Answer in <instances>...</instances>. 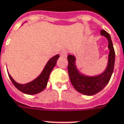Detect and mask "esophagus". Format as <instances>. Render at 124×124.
<instances>
[{
    "label": "esophagus",
    "mask_w": 124,
    "mask_h": 124,
    "mask_svg": "<svg viewBox=\"0 0 124 124\" xmlns=\"http://www.w3.org/2000/svg\"><path fill=\"white\" fill-rule=\"evenodd\" d=\"M68 52L66 50H62L60 52V56L62 57H66L67 56Z\"/></svg>",
    "instance_id": "34e87169"
}]
</instances>
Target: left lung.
Returning a JSON list of instances; mask_svg holds the SVG:
<instances>
[{"label": "left lung", "mask_w": 124, "mask_h": 124, "mask_svg": "<svg viewBox=\"0 0 124 124\" xmlns=\"http://www.w3.org/2000/svg\"><path fill=\"white\" fill-rule=\"evenodd\" d=\"M100 34L108 40V49L109 50L108 65L102 73L92 76L85 75L81 73L76 66V58L74 55L68 56V71L70 82L78 92L86 96H93L103 90L109 82L114 71L115 52L111 36L104 30H101Z\"/></svg>", "instance_id": "obj_1"}]
</instances>
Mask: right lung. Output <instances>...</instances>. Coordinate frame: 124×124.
I'll list each match as a JSON object with an SVG mask.
<instances>
[{"label":"right lung","mask_w":124,"mask_h":124,"mask_svg":"<svg viewBox=\"0 0 124 124\" xmlns=\"http://www.w3.org/2000/svg\"><path fill=\"white\" fill-rule=\"evenodd\" d=\"M59 57L60 56L58 54H56V56L52 57L46 63L40 74L34 80L31 81L28 83L24 84L18 83L12 78V76L10 75L9 73H8L10 79L12 81L14 86L18 90H20L23 93L30 94V95H34L40 93L42 91H43L44 89H45L47 86L50 74L54 66H56L57 60Z\"/></svg>","instance_id":"right-lung-1"}]
</instances>
